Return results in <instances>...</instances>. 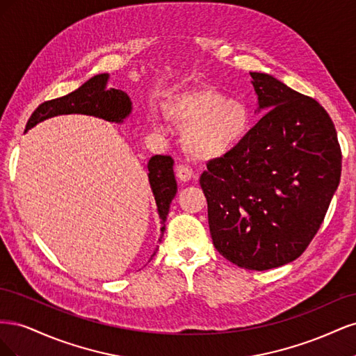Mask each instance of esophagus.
Masks as SVG:
<instances>
[{
  "instance_id": "34e87169",
  "label": "esophagus",
  "mask_w": 356,
  "mask_h": 356,
  "mask_svg": "<svg viewBox=\"0 0 356 356\" xmlns=\"http://www.w3.org/2000/svg\"><path fill=\"white\" fill-rule=\"evenodd\" d=\"M175 172H177L178 179L184 181V182L190 181L191 177H193V170H191L188 166H186V165H178L177 169H175Z\"/></svg>"
}]
</instances>
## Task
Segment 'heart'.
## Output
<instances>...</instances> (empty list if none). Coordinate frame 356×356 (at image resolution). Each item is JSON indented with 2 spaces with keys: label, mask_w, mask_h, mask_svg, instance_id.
I'll return each mask as SVG.
<instances>
[{
  "label": "heart",
  "mask_w": 356,
  "mask_h": 356,
  "mask_svg": "<svg viewBox=\"0 0 356 356\" xmlns=\"http://www.w3.org/2000/svg\"><path fill=\"white\" fill-rule=\"evenodd\" d=\"M166 113L187 127L184 144L197 159H215L238 147L251 127V113L239 99L212 88H196L175 96Z\"/></svg>",
  "instance_id": "obj_1"
}]
</instances>
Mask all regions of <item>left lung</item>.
<instances>
[{"label": "left lung", "mask_w": 356, "mask_h": 356, "mask_svg": "<svg viewBox=\"0 0 356 356\" xmlns=\"http://www.w3.org/2000/svg\"><path fill=\"white\" fill-rule=\"evenodd\" d=\"M267 110L243 141L208 161L200 187L213 246L248 270L294 261L315 238L341 175L331 117L316 99L251 72Z\"/></svg>", "instance_id": "1"}]
</instances>
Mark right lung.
Returning a JSON list of instances; mask_svg holds the SVG:
<instances>
[{
	"mask_svg": "<svg viewBox=\"0 0 356 356\" xmlns=\"http://www.w3.org/2000/svg\"><path fill=\"white\" fill-rule=\"evenodd\" d=\"M108 75L99 74L86 81L81 88L62 98L40 104L31 114L26 129L35 126L44 118L58 114H89L101 117L108 122H122L131 113L129 96L118 90L106 88ZM148 179L152 184L157 209L161 218V233L165 232V221L172 199L177 195V181L174 175V159L168 154H156L148 161Z\"/></svg>",
	"mask_w": 356,
	"mask_h": 356,
	"instance_id": "1",
	"label": "right lung"
}]
</instances>
